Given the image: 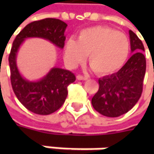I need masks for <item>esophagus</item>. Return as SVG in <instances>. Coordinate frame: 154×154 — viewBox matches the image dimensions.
Instances as JSON below:
<instances>
[{
	"label": "esophagus",
	"instance_id": "esophagus-1",
	"mask_svg": "<svg viewBox=\"0 0 154 154\" xmlns=\"http://www.w3.org/2000/svg\"><path fill=\"white\" fill-rule=\"evenodd\" d=\"M88 79L86 76H83V75H77V80H86Z\"/></svg>",
	"mask_w": 154,
	"mask_h": 154
}]
</instances>
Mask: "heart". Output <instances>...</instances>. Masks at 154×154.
<instances>
[{"label": "heart", "instance_id": "1", "mask_svg": "<svg viewBox=\"0 0 154 154\" xmlns=\"http://www.w3.org/2000/svg\"><path fill=\"white\" fill-rule=\"evenodd\" d=\"M130 44L124 33L107 26H93L82 30L77 41L65 43L63 56L68 67L76 68L86 60L98 75L116 73L124 65L129 55Z\"/></svg>", "mask_w": 154, "mask_h": 154}]
</instances>
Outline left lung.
<instances>
[{"mask_svg": "<svg viewBox=\"0 0 154 154\" xmlns=\"http://www.w3.org/2000/svg\"><path fill=\"white\" fill-rule=\"evenodd\" d=\"M130 48L134 53L115 74L98 80L99 88L92 98L93 108L101 115L117 117L127 113L141 96L146 74L145 51L142 42L129 30Z\"/></svg>", "mask_w": 154, "mask_h": 154, "instance_id": "1", "label": "left lung"}]
</instances>
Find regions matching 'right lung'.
I'll list each match as a JSON object with an SVG mask.
<instances>
[{
  "instance_id": "1",
  "label": "right lung",
  "mask_w": 154,
  "mask_h": 154,
  "mask_svg": "<svg viewBox=\"0 0 154 154\" xmlns=\"http://www.w3.org/2000/svg\"><path fill=\"white\" fill-rule=\"evenodd\" d=\"M68 25L57 19H45L28 24L17 35L9 55L11 84L19 101L27 109L38 115H50L61 108L68 96V86L75 81V75L67 69L52 68L42 79L28 80L17 66V54L24 41L38 38L63 49Z\"/></svg>"
}]
</instances>
